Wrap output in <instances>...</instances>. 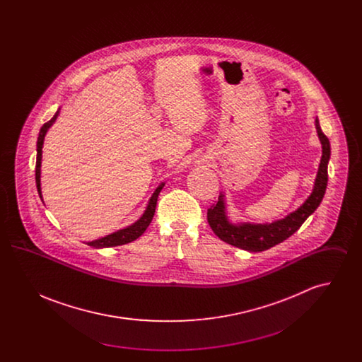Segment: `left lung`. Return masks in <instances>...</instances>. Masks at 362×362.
<instances>
[{
	"label": "left lung",
	"instance_id": "obj_1",
	"mask_svg": "<svg viewBox=\"0 0 362 362\" xmlns=\"http://www.w3.org/2000/svg\"><path fill=\"white\" fill-rule=\"evenodd\" d=\"M315 126L322 144V158H320L319 170L315 179L313 189L310 197L305 199V202L297 210L288 214L285 218L270 224L267 223L266 224H251V223L232 224L226 216L224 194H221L218 197L217 204L207 209V223L221 240L250 252L266 251L276 244L286 240L288 238H291L310 214L317 209L327 189V167L331 148H329V141L322 132L317 119L315 121Z\"/></svg>",
	"mask_w": 362,
	"mask_h": 362
}]
</instances>
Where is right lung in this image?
<instances>
[{"instance_id":"1","label":"right lung","mask_w":362,"mask_h":362,"mask_svg":"<svg viewBox=\"0 0 362 362\" xmlns=\"http://www.w3.org/2000/svg\"><path fill=\"white\" fill-rule=\"evenodd\" d=\"M58 114H59V108H58V111L55 112V115L52 117V119L42 126V129H40V132H39L37 142H36L35 180H36V189H37L40 199H42V189H40V164H42V148H43V141H45L47 130L52 127V123L57 119ZM164 185H165V183H161V185L155 189L153 195H152L151 199H149V204H148V206H146V210L144 211V214L141 216V218L137 220L134 224H132L130 226H127V228L119 229V230H117V232H114V233H111V235H107V236H104L102 239L86 241V244L90 245V247H95V248H108V247H117V245H122V244H127V243L137 240L138 238L146 230V228L152 223V218H153V216H155L157 198H158L160 191L164 187Z\"/></svg>"}]
</instances>
